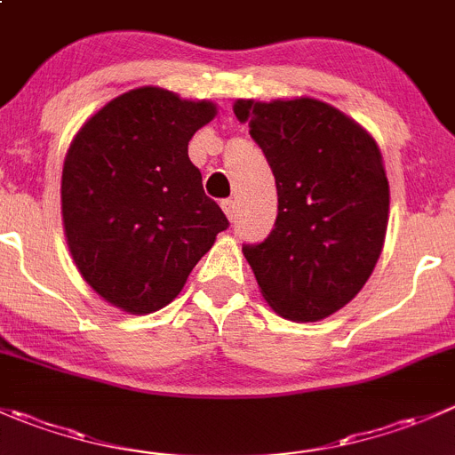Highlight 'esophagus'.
Here are the masks:
<instances>
[{"label": "esophagus", "mask_w": 455, "mask_h": 455, "mask_svg": "<svg viewBox=\"0 0 455 455\" xmlns=\"http://www.w3.org/2000/svg\"><path fill=\"white\" fill-rule=\"evenodd\" d=\"M222 211L227 213L228 220H235L237 218V202L231 200V197H228V200H222Z\"/></svg>", "instance_id": "1"}]
</instances>
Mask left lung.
I'll return each mask as SVG.
<instances>
[{"label":"left lung","instance_id":"obj_1","mask_svg":"<svg viewBox=\"0 0 455 455\" xmlns=\"http://www.w3.org/2000/svg\"><path fill=\"white\" fill-rule=\"evenodd\" d=\"M275 175L271 235L242 246L277 315L317 322L349 304L376 268L389 224V182L376 140L313 97L237 100Z\"/></svg>","mask_w":455,"mask_h":455}]
</instances>
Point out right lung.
<instances>
[{"label": "right lung", "mask_w": 455, "mask_h": 455, "mask_svg": "<svg viewBox=\"0 0 455 455\" xmlns=\"http://www.w3.org/2000/svg\"><path fill=\"white\" fill-rule=\"evenodd\" d=\"M215 116L213 101L142 86L101 106L70 142L66 242L86 284L113 307L144 315L173 302L228 227L188 160V142Z\"/></svg>", "instance_id": "1"}]
</instances>
